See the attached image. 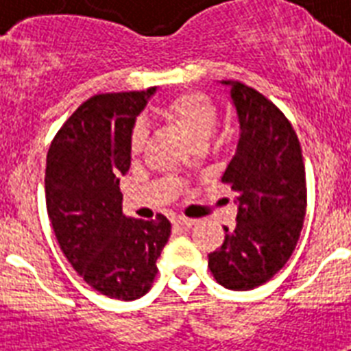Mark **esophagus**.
Returning a JSON list of instances; mask_svg holds the SVG:
<instances>
[{
  "mask_svg": "<svg viewBox=\"0 0 351 351\" xmlns=\"http://www.w3.org/2000/svg\"><path fill=\"white\" fill-rule=\"evenodd\" d=\"M173 224L180 226V228H193V226L197 224V220L186 219V217H176V219H173Z\"/></svg>",
  "mask_w": 351,
  "mask_h": 351,
  "instance_id": "1",
  "label": "esophagus"
}]
</instances>
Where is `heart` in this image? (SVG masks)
<instances>
[{
  "instance_id": "b5f03b06",
  "label": "heart",
  "mask_w": 351,
  "mask_h": 351,
  "mask_svg": "<svg viewBox=\"0 0 351 351\" xmlns=\"http://www.w3.org/2000/svg\"><path fill=\"white\" fill-rule=\"evenodd\" d=\"M158 112L162 118L180 127L195 143L206 142L213 134L219 121V109L215 101L200 90H187L173 96L158 107ZM145 136H147V129L142 121H136L129 136L132 151H140L143 147Z\"/></svg>"
}]
</instances>
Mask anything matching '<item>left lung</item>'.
Returning a JSON list of instances; mask_svg holds the SVG:
<instances>
[{"instance_id":"obj_1","label":"left lung","mask_w":351,"mask_h":351,"mask_svg":"<svg viewBox=\"0 0 351 351\" xmlns=\"http://www.w3.org/2000/svg\"><path fill=\"white\" fill-rule=\"evenodd\" d=\"M239 114L237 153L222 182L239 197L237 226L209 253L217 282L234 291L267 282L289 261L306 215V171L299 138L271 100L250 85L224 80Z\"/></svg>"}]
</instances>
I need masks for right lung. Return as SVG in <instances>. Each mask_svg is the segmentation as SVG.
<instances>
[{"label": "right lung", "instance_id": "obj_1", "mask_svg": "<svg viewBox=\"0 0 351 351\" xmlns=\"http://www.w3.org/2000/svg\"><path fill=\"white\" fill-rule=\"evenodd\" d=\"M154 87L90 96L67 118L47 153V213L58 244L90 288L134 300L151 289L171 234L121 213L120 175L131 165V129Z\"/></svg>", "mask_w": 351, "mask_h": 351}]
</instances>
